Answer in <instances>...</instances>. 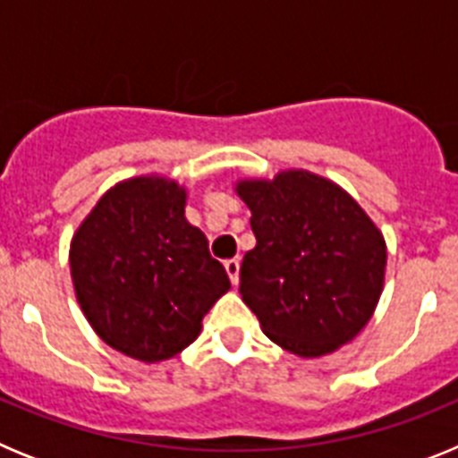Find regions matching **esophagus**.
<instances>
[{
  "instance_id": "esophagus-1",
  "label": "esophagus",
  "mask_w": 458,
  "mask_h": 458,
  "mask_svg": "<svg viewBox=\"0 0 458 458\" xmlns=\"http://www.w3.org/2000/svg\"><path fill=\"white\" fill-rule=\"evenodd\" d=\"M225 268L229 279H232V284H238V270H241V261L238 259H226Z\"/></svg>"
}]
</instances>
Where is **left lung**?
Returning a JSON list of instances; mask_svg holds the SVG:
<instances>
[{
  "label": "left lung",
  "instance_id": "8db88e82",
  "mask_svg": "<svg viewBox=\"0 0 458 458\" xmlns=\"http://www.w3.org/2000/svg\"><path fill=\"white\" fill-rule=\"evenodd\" d=\"M257 248L241 266L242 302L301 358L333 353L367 326L386 277V241L339 185L310 172L241 181Z\"/></svg>",
  "mask_w": 458,
  "mask_h": 458
}]
</instances>
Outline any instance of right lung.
<instances>
[{
    "mask_svg": "<svg viewBox=\"0 0 458 458\" xmlns=\"http://www.w3.org/2000/svg\"><path fill=\"white\" fill-rule=\"evenodd\" d=\"M71 275L98 337L141 362L190 346L232 286L204 233L185 220V190L163 176L103 194L72 236Z\"/></svg>",
    "mask_w": 458,
    "mask_h": 458,
    "instance_id": "right-lung-1",
    "label": "right lung"
}]
</instances>
